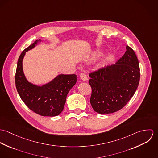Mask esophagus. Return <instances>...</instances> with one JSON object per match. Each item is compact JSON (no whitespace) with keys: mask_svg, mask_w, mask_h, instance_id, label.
<instances>
[{"mask_svg":"<svg viewBox=\"0 0 158 158\" xmlns=\"http://www.w3.org/2000/svg\"><path fill=\"white\" fill-rule=\"evenodd\" d=\"M80 76L81 79L83 81H87V80H88V78H87V75H86L85 73H81L80 75Z\"/></svg>","mask_w":158,"mask_h":158,"instance_id":"obj_1","label":"esophagus"}]
</instances>
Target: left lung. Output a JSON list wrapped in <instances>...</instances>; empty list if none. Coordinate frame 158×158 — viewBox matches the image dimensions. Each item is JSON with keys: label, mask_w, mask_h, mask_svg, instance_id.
<instances>
[{"label": "left lung", "mask_w": 158, "mask_h": 158, "mask_svg": "<svg viewBox=\"0 0 158 158\" xmlns=\"http://www.w3.org/2000/svg\"><path fill=\"white\" fill-rule=\"evenodd\" d=\"M115 64L92 72L90 103L99 114H111L123 108L134 95L140 80V68L134 50L128 45Z\"/></svg>", "instance_id": "left-lung-1"}]
</instances>
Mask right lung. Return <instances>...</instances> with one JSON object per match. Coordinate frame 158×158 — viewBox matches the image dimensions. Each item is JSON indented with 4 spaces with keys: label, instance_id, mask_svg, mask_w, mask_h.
Here are the masks:
<instances>
[{
    "label": "right lung",
    "instance_id": "obj_1",
    "mask_svg": "<svg viewBox=\"0 0 158 158\" xmlns=\"http://www.w3.org/2000/svg\"><path fill=\"white\" fill-rule=\"evenodd\" d=\"M38 41L41 40L35 41L19 56L15 75L16 88L23 103L34 113L42 116H56L64 109L68 92L77 82V75H59L42 86L29 83L23 72V58L25 52L33 48Z\"/></svg>",
    "mask_w": 158,
    "mask_h": 158
}]
</instances>
